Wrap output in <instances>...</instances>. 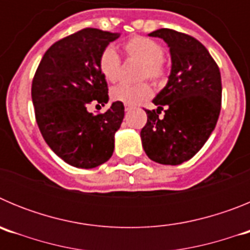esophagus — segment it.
<instances>
[{"label": "esophagus", "instance_id": "34e87169", "mask_svg": "<svg viewBox=\"0 0 250 250\" xmlns=\"http://www.w3.org/2000/svg\"><path fill=\"white\" fill-rule=\"evenodd\" d=\"M132 109V106L129 105V104H125V111H129V110Z\"/></svg>", "mask_w": 250, "mask_h": 250}]
</instances>
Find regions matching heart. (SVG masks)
I'll list each match as a JSON object with an SVG mask.
<instances>
[{"instance_id": "1", "label": "heart", "mask_w": 250, "mask_h": 250, "mask_svg": "<svg viewBox=\"0 0 250 250\" xmlns=\"http://www.w3.org/2000/svg\"><path fill=\"white\" fill-rule=\"evenodd\" d=\"M123 51L129 60L141 62L139 79H149L152 83H161L167 79V68L163 59V47L154 40L144 36H134L124 42ZM121 60L116 51L106 47L99 57V70L106 81L116 83L120 76ZM152 95L151 86L147 83L138 85H119L111 90L110 96L114 101L136 105L147 100Z\"/></svg>"}]
</instances>
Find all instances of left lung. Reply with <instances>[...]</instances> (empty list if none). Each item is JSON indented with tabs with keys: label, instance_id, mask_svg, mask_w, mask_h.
I'll return each instance as SVG.
<instances>
[{
	"label": "left lung",
	"instance_id": "obj_1",
	"mask_svg": "<svg viewBox=\"0 0 250 250\" xmlns=\"http://www.w3.org/2000/svg\"><path fill=\"white\" fill-rule=\"evenodd\" d=\"M149 36L160 37L171 55V72L167 86L146 110L141 129L143 147L152 161L179 165L193 158L207 143L222 107L219 67L205 46L193 36L160 28ZM165 110V116L160 114Z\"/></svg>",
	"mask_w": 250,
	"mask_h": 250
}]
</instances>
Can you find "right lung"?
<instances>
[{"label":"right lung","instance_id":"obj_1","mask_svg":"<svg viewBox=\"0 0 250 250\" xmlns=\"http://www.w3.org/2000/svg\"><path fill=\"white\" fill-rule=\"evenodd\" d=\"M119 36L83 28L51 46L35 72L31 96L40 131L51 150L75 167H96L114 152L123 103L115 101L107 111L96 115L87 111V106L109 101L99 57Z\"/></svg>","mask_w":250,"mask_h":250}]
</instances>
